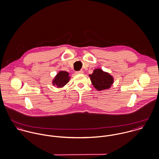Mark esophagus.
I'll return each mask as SVG.
<instances>
[{"label":"esophagus","mask_w":159,"mask_h":159,"mask_svg":"<svg viewBox=\"0 0 159 159\" xmlns=\"http://www.w3.org/2000/svg\"><path fill=\"white\" fill-rule=\"evenodd\" d=\"M75 73L77 74H83V73H84V71H83V70H80L77 71Z\"/></svg>","instance_id":"obj_1"}]
</instances>
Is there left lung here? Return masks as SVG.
Segmentation results:
<instances>
[{
    "mask_svg": "<svg viewBox=\"0 0 159 159\" xmlns=\"http://www.w3.org/2000/svg\"><path fill=\"white\" fill-rule=\"evenodd\" d=\"M89 76L92 85L99 91L109 89L114 82L113 77L101 69H96Z\"/></svg>",
    "mask_w": 159,
    "mask_h": 159,
    "instance_id": "obj_1",
    "label": "left lung"
}]
</instances>
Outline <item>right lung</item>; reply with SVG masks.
Wrapping results in <instances>:
<instances>
[{"mask_svg":"<svg viewBox=\"0 0 159 159\" xmlns=\"http://www.w3.org/2000/svg\"><path fill=\"white\" fill-rule=\"evenodd\" d=\"M70 78V77L69 76V73L67 72L61 70L57 74L53 80V85L54 86H57L58 88L63 87L66 84L68 83Z\"/></svg>","mask_w":159,"mask_h":159,"instance_id":"right-lung-1","label":"right lung"}]
</instances>
